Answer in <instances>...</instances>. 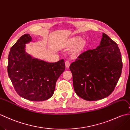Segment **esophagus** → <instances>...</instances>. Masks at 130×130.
Instances as JSON below:
<instances>
[{
    "label": "esophagus",
    "instance_id": "esophagus-1",
    "mask_svg": "<svg viewBox=\"0 0 130 130\" xmlns=\"http://www.w3.org/2000/svg\"><path fill=\"white\" fill-rule=\"evenodd\" d=\"M65 67H66V68H68V69L69 68V67H70V62L68 61H67L65 62Z\"/></svg>",
    "mask_w": 130,
    "mask_h": 130
}]
</instances>
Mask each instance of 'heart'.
Masks as SVG:
<instances>
[{"instance_id": "heart-1", "label": "heart", "mask_w": 130, "mask_h": 130, "mask_svg": "<svg viewBox=\"0 0 130 130\" xmlns=\"http://www.w3.org/2000/svg\"><path fill=\"white\" fill-rule=\"evenodd\" d=\"M82 38L76 37L73 38L70 41L69 45L70 46H74L76 45L75 47L71 50L70 51V55L71 56L76 57L80 55L83 51L84 50L86 43L84 41H82Z\"/></svg>"}]
</instances>
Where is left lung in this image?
I'll use <instances>...</instances> for the list:
<instances>
[{
	"mask_svg": "<svg viewBox=\"0 0 130 130\" xmlns=\"http://www.w3.org/2000/svg\"><path fill=\"white\" fill-rule=\"evenodd\" d=\"M122 69L117 44L103 33L97 47L83 52L70 66L74 90L86 101L106 98L114 90Z\"/></svg>",
	"mask_w": 130,
	"mask_h": 130,
	"instance_id": "1",
	"label": "left lung"
}]
</instances>
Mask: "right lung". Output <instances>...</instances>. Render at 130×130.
<instances>
[{
	"instance_id": "obj_1",
	"label": "right lung",
	"mask_w": 130,
	"mask_h": 130,
	"mask_svg": "<svg viewBox=\"0 0 130 130\" xmlns=\"http://www.w3.org/2000/svg\"><path fill=\"white\" fill-rule=\"evenodd\" d=\"M32 41L31 36L25 34L11 47L8 55V76L21 97L43 101L53 95L57 80L65 69V62L62 59L47 62L33 57L26 51V45Z\"/></svg>"
}]
</instances>
